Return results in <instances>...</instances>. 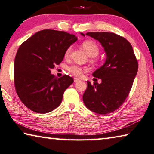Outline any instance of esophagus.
Wrapping results in <instances>:
<instances>
[{
  "instance_id": "esophagus-1",
  "label": "esophagus",
  "mask_w": 154,
  "mask_h": 154,
  "mask_svg": "<svg viewBox=\"0 0 154 154\" xmlns=\"http://www.w3.org/2000/svg\"><path fill=\"white\" fill-rule=\"evenodd\" d=\"M79 79H78V78H76V77H74V82H79Z\"/></svg>"
}]
</instances>
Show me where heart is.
Returning <instances> with one entry per match:
<instances>
[{
    "label": "heart",
    "mask_w": 154,
    "mask_h": 154,
    "mask_svg": "<svg viewBox=\"0 0 154 154\" xmlns=\"http://www.w3.org/2000/svg\"><path fill=\"white\" fill-rule=\"evenodd\" d=\"M82 47L84 49V50L86 51V53L88 54V56H90L91 57L97 56L99 54V51H100L99 47L98 46L97 44L93 41L86 40L83 41L82 43ZM71 47H69V48L66 49V51H65L64 56L69 57L70 54H71ZM68 70H69V71L71 72V74L75 75V76L80 77L83 73V69L82 67H81L80 66H79V65L72 64L68 67Z\"/></svg>",
    "instance_id": "1"
}]
</instances>
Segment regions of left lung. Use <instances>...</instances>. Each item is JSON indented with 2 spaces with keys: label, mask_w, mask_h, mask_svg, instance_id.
I'll return each mask as SVG.
<instances>
[{
  "label": "left lung",
  "mask_w": 154,
  "mask_h": 154,
  "mask_svg": "<svg viewBox=\"0 0 154 154\" xmlns=\"http://www.w3.org/2000/svg\"><path fill=\"white\" fill-rule=\"evenodd\" d=\"M86 35L100 43L106 60L92 74L102 82L92 85L87 81L83 103L94 113H110L118 109L128 96L138 71L137 60L131 44L121 36L106 32H90Z\"/></svg>",
  "instance_id": "8db88e82"
}]
</instances>
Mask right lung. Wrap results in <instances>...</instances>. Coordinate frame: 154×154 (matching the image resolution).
Returning a JSON list of instances; mask_svg holds the SVG:
<instances>
[{
    "mask_svg": "<svg viewBox=\"0 0 154 154\" xmlns=\"http://www.w3.org/2000/svg\"><path fill=\"white\" fill-rule=\"evenodd\" d=\"M77 40V36L64 31L46 29L20 46L14 61V83L26 107L47 113L60 105L64 91L74 81L66 75L57 78L51 69L60 64L65 51Z\"/></svg>",
    "mask_w": 154,
    "mask_h": 154,
    "instance_id": "obj_1",
    "label": "right lung"
}]
</instances>
